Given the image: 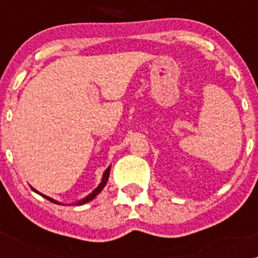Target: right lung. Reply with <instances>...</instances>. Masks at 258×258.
I'll list each match as a JSON object with an SVG mask.
<instances>
[{
  "mask_svg": "<svg viewBox=\"0 0 258 258\" xmlns=\"http://www.w3.org/2000/svg\"><path fill=\"white\" fill-rule=\"evenodd\" d=\"M110 170H111V166H108V167L106 168V171H105V172H103V175H102V179H101L100 184H98V186L96 187V188L93 189V191L91 192V194H88L87 196H86V197H83L82 200H80V201L75 202V204H71V205H85V204H87V202L92 201V200L95 199V197L97 196V195L100 194L101 191H102V189H103V187L106 186V183H107V181H108V176H110ZM31 188H32L33 191L36 192V194H38V195H40V196L45 197V199H46V200H48V201L53 202V204H57V205H62V202H58V201H56V200H53V199H51V197L46 196V195L41 194V192H38L37 189H35V188H33V187H31Z\"/></svg>",
  "mask_w": 258,
  "mask_h": 258,
  "instance_id": "obj_1",
  "label": "right lung"
}]
</instances>
